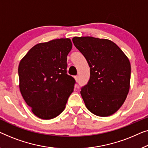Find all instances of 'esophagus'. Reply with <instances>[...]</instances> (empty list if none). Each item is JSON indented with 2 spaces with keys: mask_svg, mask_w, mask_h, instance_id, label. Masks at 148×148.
Here are the masks:
<instances>
[{
  "mask_svg": "<svg viewBox=\"0 0 148 148\" xmlns=\"http://www.w3.org/2000/svg\"><path fill=\"white\" fill-rule=\"evenodd\" d=\"M74 78H75V80H76V82H78V76H75Z\"/></svg>",
  "mask_w": 148,
  "mask_h": 148,
  "instance_id": "esophagus-1",
  "label": "esophagus"
}]
</instances>
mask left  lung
<instances>
[{
	"instance_id": "1",
	"label": "left lung",
	"mask_w": 148,
	"mask_h": 148,
	"mask_svg": "<svg viewBox=\"0 0 148 148\" xmlns=\"http://www.w3.org/2000/svg\"><path fill=\"white\" fill-rule=\"evenodd\" d=\"M72 41L90 70V79L80 91L85 105L97 116L113 115L123 104L130 90V60L109 39L74 37Z\"/></svg>"
}]
</instances>
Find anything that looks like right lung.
Listing matches in <instances>:
<instances>
[{
	"label": "right lung",
	"instance_id": "1",
	"mask_svg": "<svg viewBox=\"0 0 148 148\" xmlns=\"http://www.w3.org/2000/svg\"><path fill=\"white\" fill-rule=\"evenodd\" d=\"M68 38L53 39L33 46L18 68L22 97L35 115L42 119L58 116L66 107L76 81L67 74Z\"/></svg>",
	"mask_w": 148,
	"mask_h": 148
}]
</instances>
